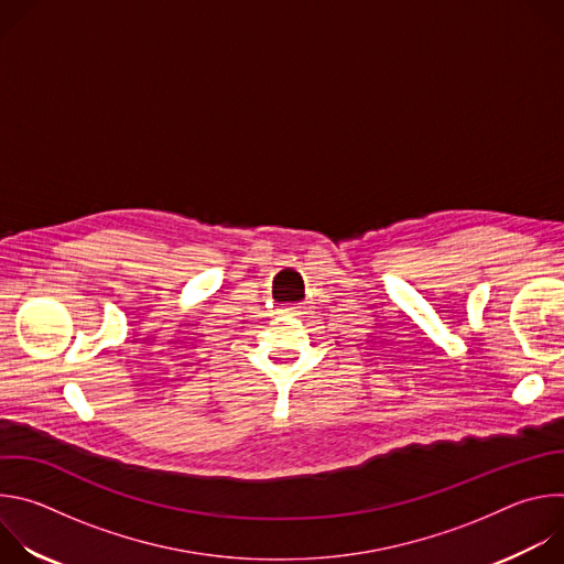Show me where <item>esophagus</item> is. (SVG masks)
<instances>
[{"mask_svg": "<svg viewBox=\"0 0 564 564\" xmlns=\"http://www.w3.org/2000/svg\"><path fill=\"white\" fill-rule=\"evenodd\" d=\"M288 310H296V307H288Z\"/></svg>", "mask_w": 564, "mask_h": 564, "instance_id": "1", "label": "esophagus"}]
</instances>
